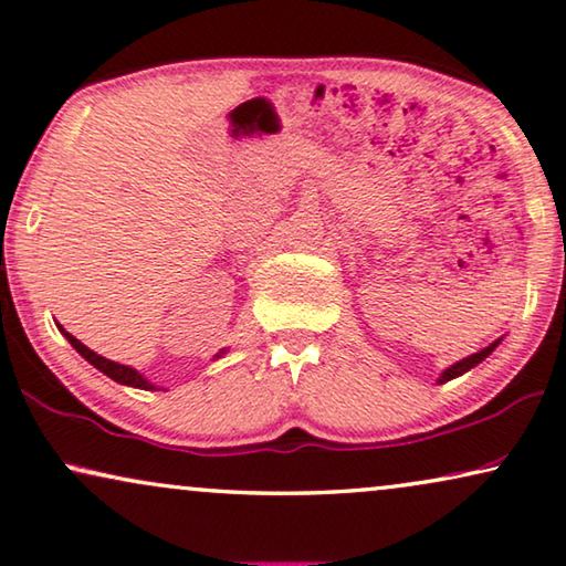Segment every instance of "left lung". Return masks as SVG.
I'll list each match as a JSON object with an SVG mask.
<instances>
[{"label": "left lung", "instance_id": "1", "mask_svg": "<svg viewBox=\"0 0 566 566\" xmlns=\"http://www.w3.org/2000/svg\"><path fill=\"white\" fill-rule=\"evenodd\" d=\"M496 345H499V339L496 343H491L489 347H483V349H479L476 355H471V357H463L461 363H455V365H451L448 367V370L441 375V378H438V382H446V380H453V378H459V375H463V373H469L471 367H476L481 360H486V357L493 353V349H496Z\"/></svg>", "mask_w": 566, "mask_h": 566}]
</instances>
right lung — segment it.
Instances as JSON below:
<instances>
[{
  "mask_svg": "<svg viewBox=\"0 0 566 566\" xmlns=\"http://www.w3.org/2000/svg\"><path fill=\"white\" fill-rule=\"evenodd\" d=\"M60 332H62V335L67 337V343L73 345V347L77 349V353L83 355L90 365H95L97 370L107 375V378H113L115 382L130 385V388H140V390H154V388H156V385H150L146 378H143V375H140L138 370H133V367H128V365H118V363H113V360H105L103 355L93 353V349L85 347L83 343H80V339H75L73 335H70V332H65L62 327H60ZM221 355H223V353H221Z\"/></svg>",
  "mask_w": 566,
  "mask_h": 566,
  "instance_id": "right-lung-1",
  "label": "right lung"
}]
</instances>
